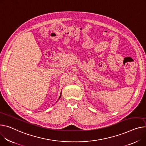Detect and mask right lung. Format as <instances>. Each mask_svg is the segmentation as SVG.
Returning a JSON list of instances; mask_svg holds the SVG:
<instances>
[{
	"label": "right lung",
	"instance_id": "right-lung-1",
	"mask_svg": "<svg viewBox=\"0 0 146 146\" xmlns=\"http://www.w3.org/2000/svg\"><path fill=\"white\" fill-rule=\"evenodd\" d=\"M60 97H61V94H60V98H59V99L60 98Z\"/></svg>",
	"mask_w": 146,
	"mask_h": 146
}]
</instances>
